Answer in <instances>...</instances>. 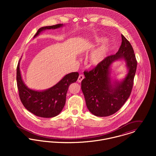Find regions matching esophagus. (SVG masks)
<instances>
[{
	"instance_id": "esophagus-1",
	"label": "esophagus",
	"mask_w": 156,
	"mask_h": 156,
	"mask_svg": "<svg viewBox=\"0 0 156 156\" xmlns=\"http://www.w3.org/2000/svg\"><path fill=\"white\" fill-rule=\"evenodd\" d=\"M84 78H85V76H84L83 74H80L79 76V77H78L77 81H78L79 83H80V82L84 79Z\"/></svg>"
}]
</instances>
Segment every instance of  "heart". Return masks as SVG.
I'll return each instance as SVG.
<instances>
[{
  "label": "heart",
  "instance_id": "heart-1",
  "mask_svg": "<svg viewBox=\"0 0 156 156\" xmlns=\"http://www.w3.org/2000/svg\"><path fill=\"white\" fill-rule=\"evenodd\" d=\"M106 39L103 38H97L96 43L100 44L106 42ZM109 48L106 45H101L99 48L95 51L90 56V64L92 66H98L101 62H102L104 59L107 56V55L109 52Z\"/></svg>",
  "mask_w": 156,
  "mask_h": 156
}]
</instances>
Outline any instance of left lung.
Here are the masks:
<instances>
[{"label": "left lung", "mask_w": 156, "mask_h": 156, "mask_svg": "<svg viewBox=\"0 0 156 156\" xmlns=\"http://www.w3.org/2000/svg\"><path fill=\"white\" fill-rule=\"evenodd\" d=\"M122 43L118 52L107 56L90 71H85V78L81 88L89 111L97 116H108L119 111L130 95L133 86L137 61L133 48L126 37L121 35ZM124 58L129 72L121 83L112 85L109 69L112 62Z\"/></svg>", "instance_id": "8db88e82"}]
</instances>
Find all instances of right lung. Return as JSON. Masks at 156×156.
Wrapping results in <instances>:
<instances>
[{"instance_id":"obj_1","label":"right lung","mask_w":156,"mask_h":156,"mask_svg":"<svg viewBox=\"0 0 156 156\" xmlns=\"http://www.w3.org/2000/svg\"><path fill=\"white\" fill-rule=\"evenodd\" d=\"M62 24L45 26L40 28L35 38L45 29H56ZM79 77L77 72L66 75L57 84L43 91H37L28 88L23 81L20 70V62L17 67V84L20 100L25 108L36 116L42 118H51L57 116L64 108L67 90L69 85L77 81Z\"/></svg>"}]
</instances>
